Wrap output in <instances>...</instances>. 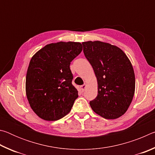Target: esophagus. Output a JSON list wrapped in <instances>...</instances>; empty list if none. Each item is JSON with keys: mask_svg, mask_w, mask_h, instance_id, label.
I'll return each instance as SVG.
<instances>
[{"mask_svg": "<svg viewBox=\"0 0 155 155\" xmlns=\"http://www.w3.org/2000/svg\"><path fill=\"white\" fill-rule=\"evenodd\" d=\"M86 87H87V85H86L85 83V84H83V85H82L81 86V90H82V91H85Z\"/></svg>", "mask_w": 155, "mask_h": 155, "instance_id": "obj_1", "label": "esophagus"}]
</instances>
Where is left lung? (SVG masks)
Masks as SVG:
<instances>
[{"instance_id":"left-lung-1","label":"left lung","mask_w":155,"mask_h":155,"mask_svg":"<svg viewBox=\"0 0 155 155\" xmlns=\"http://www.w3.org/2000/svg\"><path fill=\"white\" fill-rule=\"evenodd\" d=\"M82 44L98 81V95L90 102L91 109L105 119L118 118L127 111L135 94L132 64L118 47L100 41Z\"/></svg>"}]
</instances>
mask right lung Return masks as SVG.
Instances as JSON below:
<instances>
[{"instance_id":"obj_1","label":"right lung","mask_w":155,"mask_h":155,"mask_svg":"<svg viewBox=\"0 0 155 155\" xmlns=\"http://www.w3.org/2000/svg\"><path fill=\"white\" fill-rule=\"evenodd\" d=\"M83 50L79 42L48 44L31 58L26 77V94L31 109L48 121L71 111L78 91L72 85L70 65Z\"/></svg>"}]
</instances>
